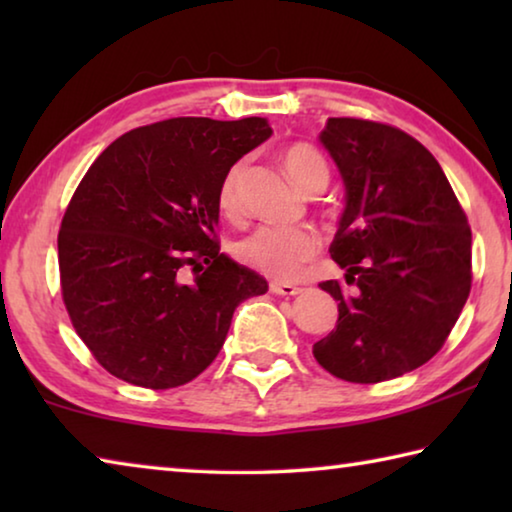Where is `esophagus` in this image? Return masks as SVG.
Listing matches in <instances>:
<instances>
[{"label": "esophagus", "mask_w": 512, "mask_h": 512, "mask_svg": "<svg viewBox=\"0 0 512 512\" xmlns=\"http://www.w3.org/2000/svg\"><path fill=\"white\" fill-rule=\"evenodd\" d=\"M302 289L296 287V284H289V282H271V293H275V296H298Z\"/></svg>", "instance_id": "34e87169"}]
</instances>
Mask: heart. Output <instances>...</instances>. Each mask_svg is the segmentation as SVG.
Returning <instances> with one entry per match:
<instances>
[{"instance_id": "b5f03b06", "label": "heart", "mask_w": 512, "mask_h": 512, "mask_svg": "<svg viewBox=\"0 0 512 512\" xmlns=\"http://www.w3.org/2000/svg\"><path fill=\"white\" fill-rule=\"evenodd\" d=\"M282 164L302 192L325 189L329 183V167L323 155L309 144H291L282 153ZM246 164L237 162L225 171L219 185V207L223 214L239 216L241 189H244ZM318 250V239L305 228H277L259 225L235 244V253L248 266L257 268L275 280H293Z\"/></svg>"}]
</instances>
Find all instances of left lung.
<instances>
[{"instance_id": "8db88e82", "label": "left lung", "mask_w": 512, "mask_h": 512, "mask_svg": "<svg viewBox=\"0 0 512 512\" xmlns=\"http://www.w3.org/2000/svg\"><path fill=\"white\" fill-rule=\"evenodd\" d=\"M320 144L345 187L329 255L345 268L320 289L339 320L314 343L334 377L377 384L443 348L472 287V232L438 160L400 128L332 117Z\"/></svg>"}]
</instances>
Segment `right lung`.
Instances as JSON below:
<instances>
[{"mask_svg": "<svg viewBox=\"0 0 512 512\" xmlns=\"http://www.w3.org/2000/svg\"><path fill=\"white\" fill-rule=\"evenodd\" d=\"M271 133L264 117L158 121L121 135L83 176L58 232L60 287L110 375L153 391L187 384L216 359L241 302L268 291L214 230L225 171Z\"/></svg>", "mask_w": 512, "mask_h": 512, "instance_id": "add662e5", "label": "right lung"}]
</instances>
